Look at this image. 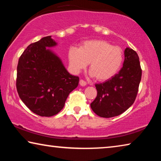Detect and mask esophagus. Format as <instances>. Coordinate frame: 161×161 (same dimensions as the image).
<instances>
[{
	"label": "esophagus",
	"instance_id": "34e87169",
	"mask_svg": "<svg viewBox=\"0 0 161 161\" xmlns=\"http://www.w3.org/2000/svg\"><path fill=\"white\" fill-rule=\"evenodd\" d=\"M80 86H84L86 85V82L85 81H84L83 80H80Z\"/></svg>",
	"mask_w": 161,
	"mask_h": 161
}]
</instances>
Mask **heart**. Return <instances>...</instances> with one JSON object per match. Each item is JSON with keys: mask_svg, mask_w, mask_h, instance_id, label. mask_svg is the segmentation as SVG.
Listing matches in <instances>:
<instances>
[{"mask_svg": "<svg viewBox=\"0 0 161 161\" xmlns=\"http://www.w3.org/2000/svg\"><path fill=\"white\" fill-rule=\"evenodd\" d=\"M68 59L72 69L80 72L89 63V75L104 81L110 80L121 68L124 60L123 51L103 40L84 42L79 48H71Z\"/></svg>", "mask_w": 161, "mask_h": 161, "instance_id": "b5f03b06", "label": "heart"}]
</instances>
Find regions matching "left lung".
Returning <instances> with one entry per match:
<instances>
[{"instance_id": "left-lung-1", "label": "left lung", "mask_w": 161, "mask_h": 161, "mask_svg": "<svg viewBox=\"0 0 161 161\" xmlns=\"http://www.w3.org/2000/svg\"><path fill=\"white\" fill-rule=\"evenodd\" d=\"M141 74L137 53L132 49L126 48L123 67L118 74L95 85L97 96L91 103L92 109L103 118L119 116L126 111L136 99Z\"/></svg>"}]
</instances>
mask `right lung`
<instances>
[{
  "label": "right lung",
  "mask_w": 161,
  "mask_h": 161,
  "mask_svg": "<svg viewBox=\"0 0 161 161\" xmlns=\"http://www.w3.org/2000/svg\"><path fill=\"white\" fill-rule=\"evenodd\" d=\"M58 45L51 36L30 45L19 59L16 87L30 110L53 116L63 108L80 79L70 75L60 58L50 48Z\"/></svg>",
  "instance_id": "add662e5"
}]
</instances>
